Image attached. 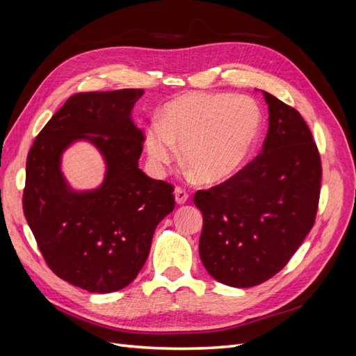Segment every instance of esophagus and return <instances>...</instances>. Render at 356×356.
Segmentation results:
<instances>
[{
  "instance_id": "1",
  "label": "esophagus",
  "mask_w": 356,
  "mask_h": 356,
  "mask_svg": "<svg viewBox=\"0 0 356 356\" xmlns=\"http://www.w3.org/2000/svg\"><path fill=\"white\" fill-rule=\"evenodd\" d=\"M174 196H175V202H177L178 204H184V203L188 200L187 191H186V190H182V188H179V187H177V188H175V191H174Z\"/></svg>"
}]
</instances>
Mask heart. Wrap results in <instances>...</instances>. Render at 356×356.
<instances>
[{
  "mask_svg": "<svg viewBox=\"0 0 356 356\" xmlns=\"http://www.w3.org/2000/svg\"><path fill=\"white\" fill-rule=\"evenodd\" d=\"M261 127V113L248 96L187 93L169 102L163 122L145 132L147 154L157 172L181 156L203 184H221L238 174Z\"/></svg>",
  "mask_w": 356,
  "mask_h": 356,
  "instance_id": "b5f03b06",
  "label": "heart"
}]
</instances>
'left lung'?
Returning <instances> with one entry per match:
<instances>
[{
	"label": "left lung",
	"instance_id": "8db88e82",
	"mask_svg": "<svg viewBox=\"0 0 356 356\" xmlns=\"http://www.w3.org/2000/svg\"><path fill=\"white\" fill-rule=\"evenodd\" d=\"M268 131L263 153L229 181L200 190V260L224 285L266 282L289 261L315 222L321 159L303 117L263 92Z\"/></svg>",
	"mask_w": 356,
	"mask_h": 356
}]
</instances>
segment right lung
<instances>
[{
	"label": "right lung",
	"instance_id": "1",
	"mask_svg": "<svg viewBox=\"0 0 356 356\" xmlns=\"http://www.w3.org/2000/svg\"><path fill=\"white\" fill-rule=\"evenodd\" d=\"M141 89L71 96L35 138L26 160L24 213L49 267L89 293H114L145 264L157 224L174 211V187L139 169L144 135L132 122ZM89 142L106 165L102 184L77 191L61 156Z\"/></svg>",
	"mask_w": 356,
	"mask_h": 356
}]
</instances>
